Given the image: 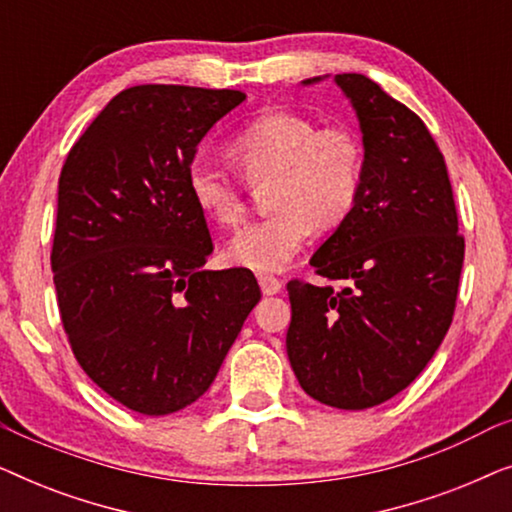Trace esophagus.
I'll return each instance as SVG.
<instances>
[{
  "instance_id": "esophagus-1",
  "label": "esophagus",
  "mask_w": 512,
  "mask_h": 512,
  "mask_svg": "<svg viewBox=\"0 0 512 512\" xmlns=\"http://www.w3.org/2000/svg\"><path fill=\"white\" fill-rule=\"evenodd\" d=\"M258 284H261V291L265 293V296H275V293L282 291V286H284L282 279H277L272 275H258Z\"/></svg>"
}]
</instances>
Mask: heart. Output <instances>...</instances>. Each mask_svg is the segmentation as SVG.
<instances>
[{
	"mask_svg": "<svg viewBox=\"0 0 512 512\" xmlns=\"http://www.w3.org/2000/svg\"><path fill=\"white\" fill-rule=\"evenodd\" d=\"M230 156L249 186L265 188V219L249 223L230 240V263L256 272H277L291 263L317 230H333L361 195L366 156L359 135L347 125L317 128L293 111H268L230 139ZM193 205L207 219L233 228L244 219L242 188L205 158L186 170Z\"/></svg>",
	"mask_w": 512,
	"mask_h": 512,
	"instance_id": "heart-1",
	"label": "heart"
}]
</instances>
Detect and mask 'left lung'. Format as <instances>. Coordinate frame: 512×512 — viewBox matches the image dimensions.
I'll return each instance as SVG.
<instances>
[{
	"label": "left lung",
	"mask_w": 512,
	"mask_h": 512,
	"mask_svg": "<svg viewBox=\"0 0 512 512\" xmlns=\"http://www.w3.org/2000/svg\"><path fill=\"white\" fill-rule=\"evenodd\" d=\"M335 83L359 116L366 174L354 209L310 261L345 286L286 284V354L314 401L366 410L408 387L443 342L464 237L445 158L422 118L368 76L335 74Z\"/></svg>",
	"instance_id": "obj_1"
}]
</instances>
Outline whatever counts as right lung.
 Returning a JSON list of instances; mask_svg holds the SVG:
<instances>
[{
	"label": "right lung",
	"mask_w": 512,
	"mask_h": 512,
	"mask_svg": "<svg viewBox=\"0 0 512 512\" xmlns=\"http://www.w3.org/2000/svg\"><path fill=\"white\" fill-rule=\"evenodd\" d=\"M240 90L146 83L118 93L67 153L51 251L69 347L125 408L160 417L209 389L261 300L214 251L186 188L188 163Z\"/></svg>",
	"instance_id": "1"
}]
</instances>
